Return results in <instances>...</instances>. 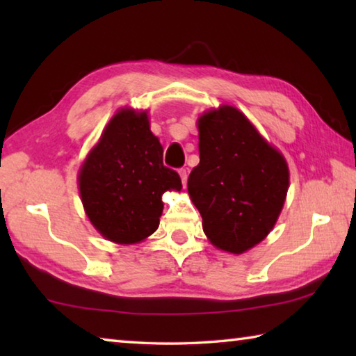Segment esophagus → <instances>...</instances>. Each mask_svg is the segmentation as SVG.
<instances>
[{"label":"esophagus","mask_w":356,"mask_h":356,"mask_svg":"<svg viewBox=\"0 0 356 356\" xmlns=\"http://www.w3.org/2000/svg\"><path fill=\"white\" fill-rule=\"evenodd\" d=\"M179 176H180V179H182V184L185 185V182H186V176H188V172H186L185 168H180V170H179Z\"/></svg>","instance_id":"34e87169"}]
</instances>
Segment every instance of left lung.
Listing matches in <instances>:
<instances>
[{
    "label": "left lung",
    "mask_w": 356,
    "mask_h": 356,
    "mask_svg": "<svg viewBox=\"0 0 356 356\" xmlns=\"http://www.w3.org/2000/svg\"><path fill=\"white\" fill-rule=\"evenodd\" d=\"M197 129L191 201L212 245L240 254L267 237L278 220L289 188L287 163L234 106L202 114Z\"/></svg>",
    "instance_id": "obj_1"
}]
</instances>
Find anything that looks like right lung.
Here are the masks:
<instances>
[{"label": "right lung", "mask_w": 356, "mask_h": 356, "mask_svg": "<svg viewBox=\"0 0 356 356\" xmlns=\"http://www.w3.org/2000/svg\"><path fill=\"white\" fill-rule=\"evenodd\" d=\"M84 210L94 227L116 243H138L156 231L166 190L179 174L163 165V147L146 113L114 114L78 176Z\"/></svg>", "instance_id": "1"}]
</instances>
